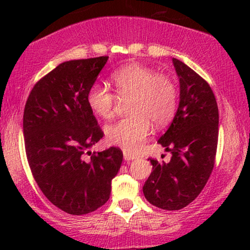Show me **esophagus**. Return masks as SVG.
<instances>
[{
	"label": "esophagus",
	"mask_w": 250,
	"mask_h": 250,
	"mask_svg": "<svg viewBox=\"0 0 250 250\" xmlns=\"http://www.w3.org/2000/svg\"><path fill=\"white\" fill-rule=\"evenodd\" d=\"M138 158V156L136 155H132V153H129V152H127V151H124V159L125 160H134V159H136Z\"/></svg>",
	"instance_id": "obj_1"
}]
</instances>
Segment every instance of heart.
<instances>
[{
	"instance_id": "1",
	"label": "heart",
	"mask_w": 250,
	"mask_h": 250,
	"mask_svg": "<svg viewBox=\"0 0 250 250\" xmlns=\"http://www.w3.org/2000/svg\"><path fill=\"white\" fill-rule=\"evenodd\" d=\"M116 93L127 100L128 117L108 125L105 138L112 146L125 151H136L150 131V123L163 127L175 114L177 87L172 78L157 74L141 64H127L111 75ZM87 104L98 117L108 119L114 115L116 95L101 83L92 84L87 91Z\"/></svg>"
}]
</instances>
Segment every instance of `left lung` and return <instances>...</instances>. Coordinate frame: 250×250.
Returning <instances> with one entry per match:
<instances>
[{
  "instance_id": "obj_1",
  "label": "left lung",
  "mask_w": 250,
  "mask_h": 250,
  "mask_svg": "<svg viewBox=\"0 0 250 250\" xmlns=\"http://www.w3.org/2000/svg\"><path fill=\"white\" fill-rule=\"evenodd\" d=\"M173 64L180 78V104L158 140L172 158L169 163L150 158L152 172L143 186L146 199L167 210L182 209L199 196L213 172L218 140V108L209 84L182 61L173 58Z\"/></svg>"
}]
</instances>
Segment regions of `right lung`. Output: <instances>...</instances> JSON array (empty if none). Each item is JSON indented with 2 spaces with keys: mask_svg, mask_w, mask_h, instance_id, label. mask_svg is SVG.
<instances>
[{
  "mask_svg": "<svg viewBox=\"0 0 250 250\" xmlns=\"http://www.w3.org/2000/svg\"><path fill=\"white\" fill-rule=\"evenodd\" d=\"M107 60L60 63L34 85L23 110L25 149L34 179L54 206L70 215L88 214L107 203L123 162L116 146L88 151L104 132L86 95Z\"/></svg>",
  "mask_w": 250,
  "mask_h": 250,
  "instance_id": "add662e5",
  "label": "right lung"
}]
</instances>
